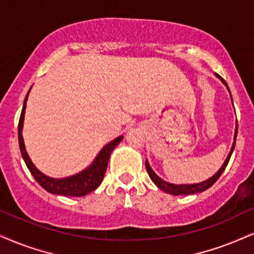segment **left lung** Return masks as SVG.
Segmentation results:
<instances>
[{"mask_svg":"<svg viewBox=\"0 0 254 254\" xmlns=\"http://www.w3.org/2000/svg\"><path fill=\"white\" fill-rule=\"evenodd\" d=\"M215 75H217L219 79L223 81V82L227 86L226 81H225L223 77L220 76V75H218V74H215ZM227 89H228V92H230V88H228V86H227ZM237 124H238V122H237ZM237 134H238V125H237V127H236V134H234V142H233L232 148H231L230 154H228V156L226 158V160H225L224 165L221 166L220 170H219L217 173L213 175V177L209 178V179H207L206 181H202V183H200V184H193V185H174V184H170V183H167V181L162 180L161 178H159L158 175H156L154 172H153V170L151 168V166H149L148 162L146 161V170H147V172H148L149 178H151L153 183H154L156 186L159 187V189L162 190L166 193L173 194V195H185V194H194V193L203 192V190H208L209 187H211L212 185H213L215 181L219 179V178H220V175L223 174V172L225 171V168H226L228 161H230V159H231V155H232L234 146H236Z\"/></svg>","mask_w":254,"mask_h":254,"instance_id":"obj_1","label":"left lung"}]
</instances>
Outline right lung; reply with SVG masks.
I'll return each instance as SVG.
<instances>
[{"label": "right lung", "mask_w": 254, "mask_h": 254, "mask_svg": "<svg viewBox=\"0 0 254 254\" xmlns=\"http://www.w3.org/2000/svg\"><path fill=\"white\" fill-rule=\"evenodd\" d=\"M28 94L24 99L23 108H22L20 121H18V145H20V151L23 158L24 162H26L28 170L33 174L34 179L43 187L47 192L53 194H60V195H67V196H83L93 190H95L102 183L103 177H105L106 170H107V165L109 156L113 149L119 145V142L122 140V136H119L117 139L113 140L108 145H106L102 148V151L99 153L96 159L94 160L92 165L88 168L73 175V177L64 178V179H53V178L47 177V175L42 174L37 168L34 166L33 162L28 156L26 148H24L23 137H22V127H23V119H24V112H26V105Z\"/></svg>", "instance_id": "add662e5"}]
</instances>
